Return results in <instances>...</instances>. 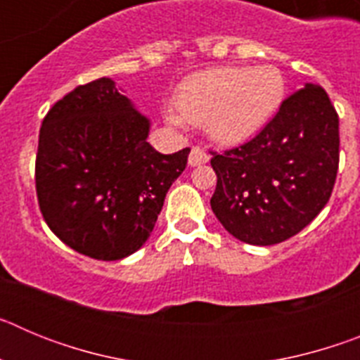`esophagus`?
<instances>
[{"label":"esophagus","instance_id":"obj_1","mask_svg":"<svg viewBox=\"0 0 360 360\" xmlns=\"http://www.w3.org/2000/svg\"><path fill=\"white\" fill-rule=\"evenodd\" d=\"M209 153L205 151L203 148H200V146H195V148L191 149L189 153V165H200V164H205V162H209Z\"/></svg>","mask_w":360,"mask_h":360}]
</instances>
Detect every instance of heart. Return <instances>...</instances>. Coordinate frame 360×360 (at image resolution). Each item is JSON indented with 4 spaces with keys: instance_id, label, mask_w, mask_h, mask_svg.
<instances>
[{
    "instance_id": "1",
    "label": "heart",
    "mask_w": 360,
    "mask_h": 360,
    "mask_svg": "<svg viewBox=\"0 0 360 360\" xmlns=\"http://www.w3.org/2000/svg\"><path fill=\"white\" fill-rule=\"evenodd\" d=\"M285 79L274 66L203 70L187 77L176 91L184 122L205 126L221 144H236L257 133L279 110ZM171 115V122H180Z\"/></svg>"
}]
</instances>
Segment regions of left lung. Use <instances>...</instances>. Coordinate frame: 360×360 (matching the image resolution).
I'll use <instances>...</instances> for the list:
<instances>
[{"mask_svg": "<svg viewBox=\"0 0 360 360\" xmlns=\"http://www.w3.org/2000/svg\"><path fill=\"white\" fill-rule=\"evenodd\" d=\"M211 207L232 236L276 245L303 231L328 203L339 169V115L317 84L294 91L254 139L211 151Z\"/></svg>", "mask_w": 360, "mask_h": 360, "instance_id": "left-lung-1", "label": "left lung"}]
</instances>
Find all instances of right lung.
<instances>
[{
    "instance_id": "1",
    "label": "right lung",
    "mask_w": 360,
    "mask_h": 360,
    "mask_svg": "<svg viewBox=\"0 0 360 360\" xmlns=\"http://www.w3.org/2000/svg\"><path fill=\"white\" fill-rule=\"evenodd\" d=\"M149 120L101 77L57 101L39 129L36 191L63 243L103 262L139 250L151 234L189 148L153 149Z\"/></svg>"
}]
</instances>
